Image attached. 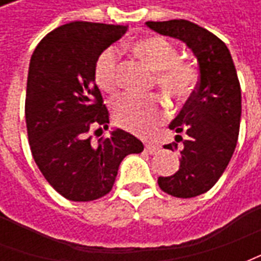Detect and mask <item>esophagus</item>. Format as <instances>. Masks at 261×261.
I'll return each instance as SVG.
<instances>
[{
  "instance_id": "esophagus-1",
  "label": "esophagus",
  "mask_w": 261,
  "mask_h": 261,
  "mask_svg": "<svg viewBox=\"0 0 261 261\" xmlns=\"http://www.w3.org/2000/svg\"><path fill=\"white\" fill-rule=\"evenodd\" d=\"M159 151L158 145H155V144H147L145 145V152H148L149 155H153V153H156Z\"/></svg>"
}]
</instances>
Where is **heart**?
<instances>
[{"mask_svg": "<svg viewBox=\"0 0 261 261\" xmlns=\"http://www.w3.org/2000/svg\"><path fill=\"white\" fill-rule=\"evenodd\" d=\"M133 51L151 69L168 95L176 99L189 96L197 84V69L189 60L180 59L177 48L162 36L142 37L133 43ZM119 51L105 50L95 64V81L102 91L112 93L117 89ZM116 123L137 134H147L165 117V109L156 97L125 95L113 105Z\"/></svg>", "mask_w": 261, "mask_h": 261, "instance_id": "1", "label": "heart"}]
</instances>
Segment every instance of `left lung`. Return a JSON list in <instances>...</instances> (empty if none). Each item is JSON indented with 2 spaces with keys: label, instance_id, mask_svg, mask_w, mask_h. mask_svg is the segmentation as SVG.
<instances>
[{
  "label": "left lung",
  "instance_id": "1",
  "mask_svg": "<svg viewBox=\"0 0 261 261\" xmlns=\"http://www.w3.org/2000/svg\"><path fill=\"white\" fill-rule=\"evenodd\" d=\"M164 36L179 39L196 56L200 81L170 130L186 133L180 166L175 175L159 177L170 196L190 198L208 192L224 173L238 142L242 113L241 85L229 50L221 39L190 20L147 22ZM180 136H176V138ZM177 148L168 144L164 148Z\"/></svg>",
  "mask_w": 261,
  "mask_h": 261
}]
</instances>
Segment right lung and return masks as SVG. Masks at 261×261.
Returning <instances> with one entry per match:
<instances>
[{"label": "right lung", "instance_id": "obj_1", "mask_svg": "<svg viewBox=\"0 0 261 261\" xmlns=\"http://www.w3.org/2000/svg\"><path fill=\"white\" fill-rule=\"evenodd\" d=\"M125 32L123 25L76 20L50 32L32 54L25 100L32 155L50 186L71 201L106 196L121 161L144 149L121 128L97 142L89 136L92 125L109 127L95 64Z\"/></svg>", "mask_w": 261, "mask_h": 261}]
</instances>
